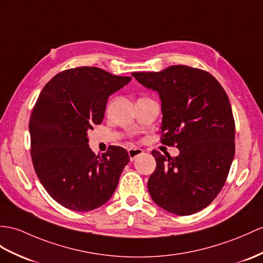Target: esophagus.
<instances>
[{"label":"esophagus","mask_w":263,"mask_h":263,"mask_svg":"<svg viewBox=\"0 0 263 263\" xmlns=\"http://www.w3.org/2000/svg\"><path fill=\"white\" fill-rule=\"evenodd\" d=\"M143 153H144L143 149L137 148V147H133V148L128 149V155H129L130 161H134V159H135L136 157H138L139 155H142Z\"/></svg>","instance_id":"esophagus-1"}]
</instances>
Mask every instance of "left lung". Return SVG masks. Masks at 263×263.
<instances>
[{
  "label": "left lung",
  "mask_w": 263,
  "mask_h": 263,
  "mask_svg": "<svg viewBox=\"0 0 263 263\" xmlns=\"http://www.w3.org/2000/svg\"><path fill=\"white\" fill-rule=\"evenodd\" d=\"M132 74L159 93L161 143L180 149L176 157L152 152L156 168L147 183L149 194L167 212L194 214L220 193L234 157L235 123L228 95L210 72L189 66Z\"/></svg>",
  "instance_id": "8db88e82"
}]
</instances>
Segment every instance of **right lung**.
Returning a JSON list of instances; mask_svg holds the SVG:
<instances>
[{
  "label": "right lung",
  "mask_w": 263,
  "mask_h": 263,
  "mask_svg": "<svg viewBox=\"0 0 263 263\" xmlns=\"http://www.w3.org/2000/svg\"><path fill=\"white\" fill-rule=\"evenodd\" d=\"M130 80L97 67H78L43 87L31 111L30 153L43 187L60 205L88 212L112 196L129 156L120 146L96 155L87 132L101 124L108 97Z\"/></svg>",
  "instance_id": "right-lung-1"
}]
</instances>
